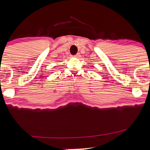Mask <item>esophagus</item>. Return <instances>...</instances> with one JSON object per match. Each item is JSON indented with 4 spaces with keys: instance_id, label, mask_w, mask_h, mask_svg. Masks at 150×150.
I'll use <instances>...</instances> for the list:
<instances>
[{
    "instance_id": "34e87169",
    "label": "esophagus",
    "mask_w": 150,
    "mask_h": 150,
    "mask_svg": "<svg viewBox=\"0 0 150 150\" xmlns=\"http://www.w3.org/2000/svg\"><path fill=\"white\" fill-rule=\"evenodd\" d=\"M79 56H80V53H77V54H75V56H74V57H75V58H79Z\"/></svg>"
}]
</instances>
